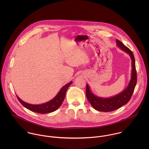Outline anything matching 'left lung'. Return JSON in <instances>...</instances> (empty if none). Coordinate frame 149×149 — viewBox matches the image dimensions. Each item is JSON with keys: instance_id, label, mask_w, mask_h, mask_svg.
<instances>
[{"instance_id": "8db88e82", "label": "left lung", "mask_w": 149, "mask_h": 149, "mask_svg": "<svg viewBox=\"0 0 149 149\" xmlns=\"http://www.w3.org/2000/svg\"><path fill=\"white\" fill-rule=\"evenodd\" d=\"M117 46L129 54L131 59L132 72L131 77L127 88L120 93L113 97L103 98L95 95L90 90L88 84L86 86V96L92 106L96 110L102 112H110L119 108L127 104L130 100L137 82V74L135 68V61L131 50L123 43L116 40Z\"/></svg>"}]
</instances>
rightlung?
I'll return each mask as SVG.
<instances>
[{
	"instance_id": "1",
	"label": "right lung",
	"mask_w": 149,
	"mask_h": 149,
	"mask_svg": "<svg viewBox=\"0 0 149 149\" xmlns=\"http://www.w3.org/2000/svg\"><path fill=\"white\" fill-rule=\"evenodd\" d=\"M72 83V81L64 85V86L61 89V90L59 91V92L57 93V95L52 100L42 104L36 105V104H29L22 100L18 96H17V97L22 104L27 109L30 110L31 111L40 113H50L57 110L61 106L65 99L66 92L68 88H69V86L71 85Z\"/></svg>"
}]
</instances>
